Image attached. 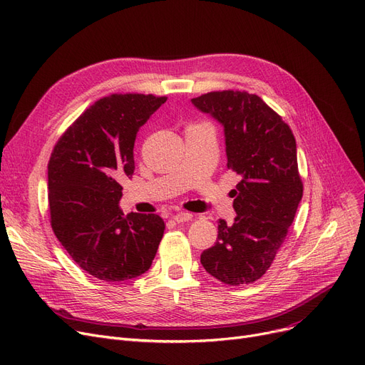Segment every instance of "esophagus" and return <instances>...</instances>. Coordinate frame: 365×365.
<instances>
[{
    "instance_id": "34e87169",
    "label": "esophagus",
    "mask_w": 365,
    "mask_h": 365,
    "mask_svg": "<svg viewBox=\"0 0 365 365\" xmlns=\"http://www.w3.org/2000/svg\"><path fill=\"white\" fill-rule=\"evenodd\" d=\"M171 219L173 220H176V222H187V220H191L192 219V213H187V212H179V213H176V215H173L171 216Z\"/></svg>"
}]
</instances>
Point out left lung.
<instances>
[{
  "label": "left lung",
  "instance_id": "8db88e82",
  "mask_svg": "<svg viewBox=\"0 0 365 365\" xmlns=\"http://www.w3.org/2000/svg\"><path fill=\"white\" fill-rule=\"evenodd\" d=\"M192 104L224 125L227 167L242 178L232 191L234 224L219 219L217 240L201 264L231 287L253 283L274 261L303 197L295 137L255 93L215 91Z\"/></svg>",
  "mask_w": 365,
  "mask_h": 365
}]
</instances>
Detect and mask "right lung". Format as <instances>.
<instances>
[{
    "label": "right lung",
    "mask_w": 365,
    "mask_h": 365,
    "mask_svg": "<svg viewBox=\"0 0 365 365\" xmlns=\"http://www.w3.org/2000/svg\"><path fill=\"white\" fill-rule=\"evenodd\" d=\"M167 101L112 93L95 101L61 135L47 165L51 225L73 261L104 282L146 273L164 235L158 215H123L120 180L134 173L140 126Z\"/></svg>",
    "instance_id": "1"
}]
</instances>
